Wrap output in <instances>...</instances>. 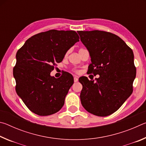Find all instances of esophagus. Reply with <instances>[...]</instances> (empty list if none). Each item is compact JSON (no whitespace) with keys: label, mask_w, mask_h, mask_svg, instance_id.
Returning <instances> with one entry per match:
<instances>
[{"label":"esophagus","mask_w":146,"mask_h":146,"mask_svg":"<svg viewBox=\"0 0 146 146\" xmlns=\"http://www.w3.org/2000/svg\"><path fill=\"white\" fill-rule=\"evenodd\" d=\"M78 80V76H74V81H75V82H76Z\"/></svg>","instance_id":"obj_1"}]
</instances>
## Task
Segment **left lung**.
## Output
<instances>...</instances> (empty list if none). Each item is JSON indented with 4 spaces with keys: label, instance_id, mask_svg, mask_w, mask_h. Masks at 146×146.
Instances as JSON below:
<instances>
[{
    "label": "left lung",
    "instance_id": "obj_1",
    "mask_svg": "<svg viewBox=\"0 0 146 146\" xmlns=\"http://www.w3.org/2000/svg\"><path fill=\"white\" fill-rule=\"evenodd\" d=\"M80 40L89 51V72L99 75L96 81L79 78L84 86L81 104L89 113L106 117L120 108L133 92L136 76L134 54L119 36L103 31H79Z\"/></svg>",
    "mask_w": 146,
    "mask_h": 146
}]
</instances>
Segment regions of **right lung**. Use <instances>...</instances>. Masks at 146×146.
<instances>
[{"instance_id":"1","label":"right lung","mask_w":146,"mask_h":146,"mask_svg":"<svg viewBox=\"0 0 146 146\" xmlns=\"http://www.w3.org/2000/svg\"><path fill=\"white\" fill-rule=\"evenodd\" d=\"M78 41L75 31L52 29L32 36L17 51L13 68L16 92L33 113L48 116L62 108L73 77L66 73L56 78L50 73Z\"/></svg>"}]
</instances>
